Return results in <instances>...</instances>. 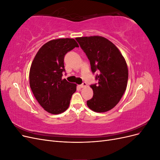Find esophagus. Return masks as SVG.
Wrapping results in <instances>:
<instances>
[{"instance_id":"34e87169","label":"esophagus","mask_w":160,"mask_h":160,"mask_svg":"<svg viewBox=\"0 0 160 160\" xmlns=\"http://www.w3.org/2000/svg\"><path fill=\"white\" fill-rule=\"evenodd\" d=\"M88 86V84H87L85 82H83V83H82L81 85H80V87L81 88H86V87Z\"/></svg>"}]
</instances>
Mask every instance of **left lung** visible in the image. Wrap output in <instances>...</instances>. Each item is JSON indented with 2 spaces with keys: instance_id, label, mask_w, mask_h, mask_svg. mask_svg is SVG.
Instances as JSON below:
<instances>
[{
  "instance_id": "8db88e82",
  "label": "left lung",
  "mask_w": 160,
  "mask_h": 160,
  "mask_svg": "<svg viewBox=\"0 0 160 160\" xmlns=\"http://www.w3.org/2000/svg\"><path fill=\"white\" fill-rule=\"evenodd\" d=\"M90 61L98 84L91 85L93 96L87 101L90 109L103 113L113 109L126 90L128 69L125 58L112 42L101 36L76 38Z\"/></svg>"
}]
</instances>
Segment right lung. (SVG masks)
Instances as JSON below:
<instances>
[{
  "mask_svg": "<svg viewBox=\"0 0 160 160\" xmlns=\"http://www.w3.org/2000/svg\"><path fill=\"white\" fill-rule=\"evenodd\" d=\"M79 47L74 38H62L48 41L34 58L29 72V84L38 103L48 113L59 114L68 109L77 85L62 79L64 57Z\"/></svg>",
  "mask_w": 160,
  "mask_h": 160,
  "instance_id": "right-lung-1",
  "label": "right lung"
}]
</instances>
